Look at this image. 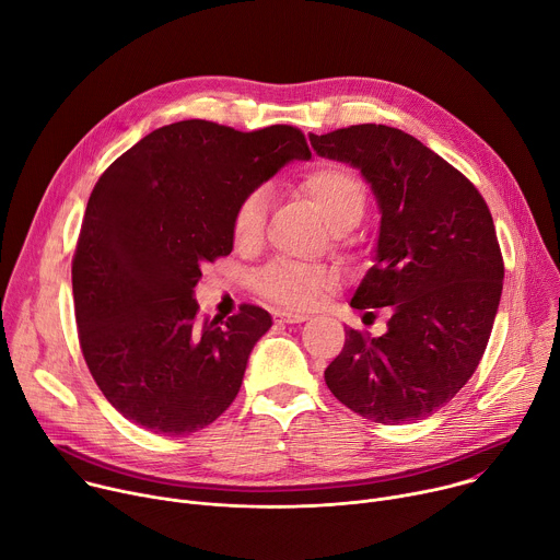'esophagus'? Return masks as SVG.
Segmentation results:
<instances>
[{
	"label": "esophagus",
	"mask_w": 560,
	"mask_h": 560,
	"mask_svg": "<svg viewBox=\"0 0 560 560\" xmlns=\"http://www.w3.org/2000/svg\"><path fill=\"white\" fill-rule=\"evenodd\" d=\"M275 322H279V324H303V322H307V314L292 312V310H277Z\"/></svg>",
	"instance_id": "obj_1"
}]
</instances>
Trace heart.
Masks as SVG:
<instances>
[{
    "label": "heart",
    "mask_w": 560,
    "mask_h": 560,
    "mask_svg": "<svg viewBox=\"0 0 560 560\" xmlns=\"http://www.w3.org/2000/svg\"><path fill=\"white\" fill-rule=\"evenodd\" d=\"M299 190L314 203L335 234L352 230L365 212V186L350 168L335 162H322L310 168L303 175ZM268 208L270 195L264 186L253 188L236 203L230 221L232 242L236 248L250 250L259 246ZM332 285L335 275L330 270L288 261L268 266L257 279V288L266 299L290 310L314 307L332 290Z\"/></svg>",
    "instance_id": "obj_1"
}]
</instances>
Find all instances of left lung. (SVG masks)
I'll return each instance as SVG.
<instances>
[{"label":"left lung","instance_id":"obj_1","mask_svg":"<svg viewBox=\"0 0 560 560\" xmlns=\"http://www.w3.org/2000/svg\"><path fill=\"white\" fill-rule=\"evenodd\" d=\"M310 143L361 171L374 192V266L350 305L389 312L381 337L346 330L326 383L374 423L421 421L452 401L490 341L505 275L490 208L443 156L398 128L361 124L310 135Z\"/></svg>","mask_w":560,"mask_h":560}]
</instances>
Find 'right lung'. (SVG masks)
Wrapping results in <instances>:
<instances>
[{
    "mask_svg": "<svg viewBox=\"0 0 560 560\" xmlns=\"http://www.w3.org/2000/svg\"><path fill=\"white\" fill-rule=\"evenodd\" d=\"M301 130L238 132L188 119L156 128L100 177L72 257L86 365L128 421L184 436L219 419L272 316L257 305L197 316L201 268L232 253V212L292 159Z\"/></svg>",
    "mask_w": 560,
    "mask_h": 560,
    "instance_id": "1",
    "label": "right lung"
}]
</instances>
